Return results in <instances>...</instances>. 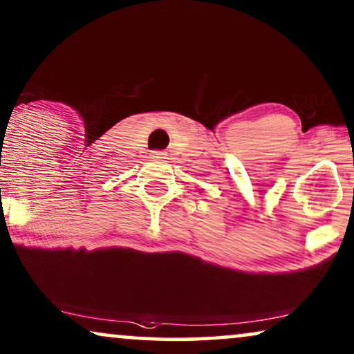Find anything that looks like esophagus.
I'll return each mask as SVG.
<instances>
[{"label":"esophagus","mask_w":354,"mask_h":354,"mask_svg":"<svg viewBox=\"0 0 354 354\" xmlns=\"http://www.w3.org/2000/svg\"><path fill=\"white\" fill-rule=\"evenodd\" d=\"M149 156H151L153 159H164V158H166V153H164V151H153L151 154H149Z\"/></svg>","instance_id":"1"}]
</instances>
